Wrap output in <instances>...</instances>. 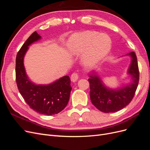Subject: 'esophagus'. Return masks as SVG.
<instances>
[{
    "label": "esophagus",
    "mask_w": 150,
    "mask_h": 150,
    "mask_svg": "<svg viewBox=\"0 0 150 150\" xmlns=\"http://www.w3.org/2000/svg\"><path fill=\"white\" fill-rule=\"evenodd\" d=\"M78 78H79V76L77 73L72 74V75L71 76V80L72 83L76 82V81L78 80Z\"/></svg>",
    "instance_id": "obj_1"
}]
</instances>
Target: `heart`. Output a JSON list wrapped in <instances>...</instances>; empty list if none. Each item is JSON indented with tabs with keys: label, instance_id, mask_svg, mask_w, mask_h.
I'll return each mask as SVG.
<instances>
[{
	"label": "heart",
	"instance_id": "b5f03b06",
	"mask_svg": "<svg viewBox=\"0 0 150 150\" xmlns=\"http://www.w3.org/2000/svg\"><path fill=\"white\" fill-rule=\"evenodd\" d=\"M111 48V39L108 34L87 30L71 35L67 49L72 55L83 54L82 61L87 67H92L106 56Z\"/></svg>",
	"mask_w": 150,
	"mask_h": 150
}]
</instances>
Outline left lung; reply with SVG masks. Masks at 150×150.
<instances>
[{"mask_svg": "<svg viewBox=\"0 0 150 150\" xmlns=\"http://www.w3.org/2000/svg\"><path fill=\"white\" fill-rule=\"evenodd\" d=\"M124 56H129L131 62L127 71L129 83L115 88L103 82L95 70L89 72L90 99L93 105L103 112L118 111L129 104L134 96L139 82V70L137 56L131 52Z\"/></svg>", "mask_w": 150, "mask_h": 150, "instance_id": "8db88e82", "label": "left lung"}]
</instances>
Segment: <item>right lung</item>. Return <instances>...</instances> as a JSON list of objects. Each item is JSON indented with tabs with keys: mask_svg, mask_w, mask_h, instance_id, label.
Wrapping results in <instances>:
<instances>
[{
	"mask_svg": "<svg viewBox=\"0 0 150 150\" xmlns=\"http://www.w3.org/2000/svg\"><path fill=\"white\" fill-rule=\"evenodd\" d=\"M36 31L32 34L18 52L16 62V82L25 101L35 112L44 115H56L62 111L69 101L71 80L64 76L47 84H37L32 81L24 67V59L29 46L41 39Z\"/></svg>",
	"mask_w": 150,
	"mask_h": 150,
	"instance_id": "1",
	"label": "right lung"
}]
</instances>
